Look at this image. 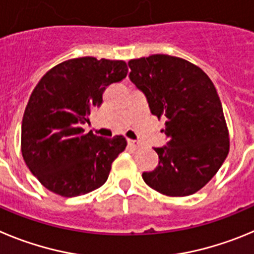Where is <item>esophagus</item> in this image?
<instances>
[{"instance_id":"esophagus-1","label":"esophagus","mask_w":254,"mask_h":254,"mask_svg":"<svg viewBox=\"0 0 254 254\" xmlns=\"http://www.w3.org/2000/svg\"><path fill=\"white\" fill-rule=\"evenodd\" d=\"M127 144H129L131 148H139V147H140V141L134 140V139H127Z\"/></svg>"}]
</instances>
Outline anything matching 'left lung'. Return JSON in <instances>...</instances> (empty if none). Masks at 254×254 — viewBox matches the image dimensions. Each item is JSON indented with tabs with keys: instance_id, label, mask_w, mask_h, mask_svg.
<instances>
[{
	"instance_id": "8db88e82",
	"label": "left lung",
	"mask_w": 254,
	"mask_h": 254,
	"mask_svg": "<svg viewBox=\"0 0 254 254\" xmlns=\"http://www.w3.org/2000/svg\"><path fill=\"white\" fill-rule=\"evenodd\" d=\"M129 78L144 93L153 115L164 119L167 144L154 148L158 166L144 182L167 196L197 192L229 153V132L211 79L182 58L154 54L131 59Z\"/></svg>"
}]
</instances>
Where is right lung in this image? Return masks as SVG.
Returning a JSON list of instances; mask_svg holds the SVG:
<instances>
[{
  "mask_svg": "<svg viewBox=\"0 0 254 254\" xmlns=\"http://www.w3.org/2000/svg\"><path fill=\"white\" fill-rule=\"evenodd\" d=\"M127 74L124 61L83 57L56 65L36 84L22 118L21 152L29 170L49 191L74 197L106 182L127 139L84 134L82 125L101 106L107 86Z\"/></svg>",
  "mask_w": 254,
  "mask_h": 254,
  "instance_id": "1",
  "label": "right lung"
}]
</instances>
